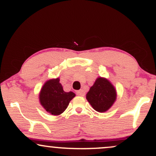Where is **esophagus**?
<instances>
[{"mask_svg": "<svg viewBox=\"0 0 156 156\" xmlns=\"http://www.w3.org/2000/svg\"><path fill=\"white\" fill-rule=\"evenodd\" d=\"M76 94H78V96H84V94H85V92H84L83 90H82V89H80V90L77 91Z\"/></svg>", "mask_w": 156, "mask_h": 156, "instance_id": "1", "label": "esophagus"}]
</instances>
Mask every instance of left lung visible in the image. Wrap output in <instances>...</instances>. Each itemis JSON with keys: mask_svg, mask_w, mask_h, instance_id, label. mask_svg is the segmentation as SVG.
Returning <instances> with one entry per match:
<instances>
[{"mask_svg": "<svg viewBox=\"0 0 156 156\" xmlns=\"http://www.w3.org/2000/svg\"><path fill=\"white\" fill-rule=\"evenodd\" d=\"M116 90L108 80L98 78L87 94V99L98 112H106L116 100Z\"/></svg>", "mask_w": 156, "mask_h": 156, "instance_id": "obj_1", "label": "left lung"}]
</instances>
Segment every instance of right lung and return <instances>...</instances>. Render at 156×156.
<instances>
[{
    "mask_svg": "<svg viewBox=\"0 0 156 156\" xmlns=\"http://www.w3.org/2000/svg\"><path fill=\"white\" fill-rule=\"evenodd\" d=\"M75 96L73 92H64L59 78H55L44 84L39 94V101L48 112L53 115H59L65 111Z\"/></svg>",
    "mask_w": 156,
    "mask_h": 156,
    "instance_id": "right-lung-1",
    "label": "right lung"
}]
</instances>
